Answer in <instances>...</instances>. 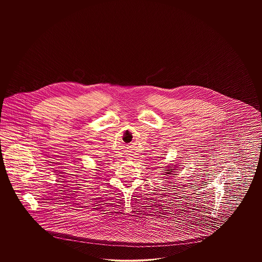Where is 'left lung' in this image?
Returning <instances> with one entry per match:
<instances>
[{
	"label": "left lung",
	"mask_w": 262,
	"mask_h": 262,
	"mask_svg": "<svg viewBox=\"0 0 262 262\" xmlns=\"http://www.w3.org/2000/svg\"><path fill=\"white\" fill-rule=\"evenodd\" d=\"M173 173H174V169H172L170 166V167H168V169L166 170V172H164L163 174H165V177H169L168 174H173Z\"/></svg>",
	"instance_id": "obj_1"
}]
</instances>
